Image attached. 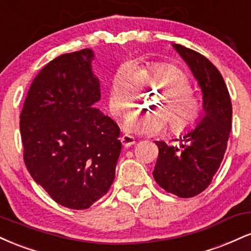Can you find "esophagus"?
<instances>
[{"mask_svg":"<svg viewBox=\"0 0 251 251\" xmlns=\"http://www.w3.org/2000/svg\"><path fill=\"white\" fill-rule=\"evenodd\" d=\"M120 140H122V144L125 148H129V146L134 145L135 144V139L132 135H128V134H125L123 135L122 138H120Z\"/></svg>","mask_w":251,"mask_h":251,"instance_id":"obj_1","label":"esophagus"}]
</instances>
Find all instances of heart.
Instances as JSON below:
<instances>
[{
    "label": "heart",
    "instance_id": "obj_1",
    "mask_svg": "<svg viewBox=\"0 0 251 251\" xmlns=\"http://www.w3.org/2000/svg\"><path fill=\"white\" fill-rule=\"evenodd\" d=\"M139 86L162 89L163 96L154 105L158 112H135L126 118L124 128L128 133L158 134L168 128L169 122L175 133H183L200 120L201 105L192 93L191 80L179 68L166 63H151L138 68L122 66L109 88L108 105L112 113L123 116L132 111Z\"/></svg>",
    "mask_w": 251,
    "mask_h": 251
}]
</instances>
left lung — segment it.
<instances>
[{
	"label": "left lung",
	"mask_w": 251,
	"mask_h": 251,
	"mask_svg": "<svg viewBox=\"0 0 251 251\" xmlns=\"http://www.w3.org/2000/svg\"><path fill=\"white\" fill-rule=\"evenodd\" d=\"M172 47L200 85L204 114L177 139L179 145L155 142L159 153L153 178L166 192L190 198L208 188L220 169L231 129L232 106L223 76L205 56L177 43Z\"/></svg>",
	"instance_id": "1"
}]
</instances>
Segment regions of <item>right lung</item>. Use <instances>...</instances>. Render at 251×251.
I'll return each mask as SVG.
<instances>
[{
	"instance_id": "add662e5",
	"label": "right lung",
	"mask_w": 251,
	"mask_h": 251,
	"mask_svg": "<svg viewBox=\"0 0 251 251\" xmlns=\"http://www.w3.org/2000/svg\"><path fill=\"white\" fill-rule=\"evenodd\" d=\"M93 59L86 48L51 60L31 82L20 114L30 176L56 203L75 210L107 194L122 151L119 126L94 107L101 94Z\"/></svg>"
}]
</instances>
